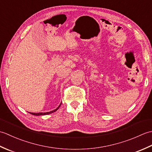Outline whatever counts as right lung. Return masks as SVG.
<instances>
[{
  "label": "right lung",
  "mask_w": 152,
  "mask_h": 152,
  "mask_svg": "<svg viewBox=\"0 0 152 152\" xmlns=\"http://www.w3.org/2000/svg\"><path fill=\"white\" fill-rule=\"evenodd\" d=\"M61 104L58 106V107L56 108V109H55L54 110H52V111H50V112H40V113H32V112H29L30 114H33V115H47V114H51V113H53V112H56V111H57V110H58V108H59V106H61Z\"/></svg>",
  "instance_id": "1"
}]
</instances>
